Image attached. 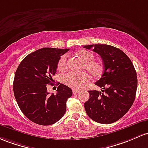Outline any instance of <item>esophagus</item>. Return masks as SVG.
Wrapping results in <instances>:
<instances>
[{
	"instance_id": "34e87169",
	"label": "esophagus",
	"mask_w": 148,
	"mask_h": 148,
	"mask_svg": "<svg viewBox=\"0 0 148 148\" xmlns=\"http://www.w3.org/2000/svg\"><path fill=\"white\" fill-rule=\"evenodd\" d=\"M79 92V91L77 90V89H73V93L74 94H78Z\"/></svg>"
}]
</instances>
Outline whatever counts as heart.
<instances>
[{
    "mask_svg": "<svg viewBox=\"0 0 148 148\" xmlns=\"http://www.w3.org/2000/svg\"><path fill=\"white\" fill-rule=\"evenodd\" d=\"M77 55L84 62L82 70H85L92 77L97 78L101 76L103 72V64L101 61L95 60L94 53L87 49H82L77 53ZM58 69L64 71L67 66V56L64 55L58 61ZM63 82L67 86L73 89H81L88 81V75L86 73L70 72L62 77Z\"/></svg>",
    "mask_w": 148,
    "mask_h": 148,
    "instance_id": "1",
    "label": "heart"
}]
</instances>
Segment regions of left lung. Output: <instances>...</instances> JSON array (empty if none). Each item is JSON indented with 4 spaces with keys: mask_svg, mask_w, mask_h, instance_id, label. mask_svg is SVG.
I'll use <instances>...</instances> for the list:
<instances>
[{
    "mask_svg": "<svg viewBox=\"0 0 148 148\" xmlns=\"http://www.w3.org/2000/svg\"><path fill=\"white\" fill-rule=\"evenodd\" d=\"M84 48L102 58L104 72L96 85L101 92L89 91V99L84 103L86 112L98 123L108 124L119 120L129 111L135 100L137 75L128 56L121 49L108 45H89Z\"/></svg>",
    "mask_w": 148,
    "mask_h": 148,
    "instance_id": "obj_1",
    "label": "left lung"
}]
</instances>
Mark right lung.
I'll list each match as a JSON object with an SVG mask.
<instances>
[{
  "mask_svg": "<svg viewBox=\"0 0 148 148\" xmlns=\"http://www.w3.org/2000/svg\"><path fill=\"white\" fill-rule=\"evenodd\" d=\"M69 49L44 47L31 53L21 61L13 82L14 97L21 112L34 123L50 125L65 114L66 101L71 89L59 83L56 94L49 95L48 84H52L61 56Z\"/></svg>",
  "mask_w": 148,
  "mask_h": 148,
  "instance_id": "obj_1",
  "label": "right lung"
}]
</instances>
